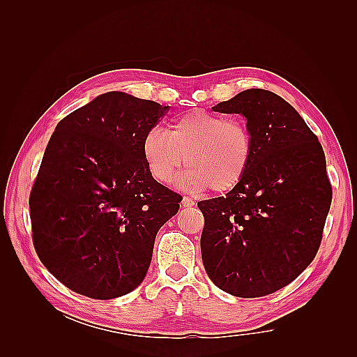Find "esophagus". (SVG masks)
Returning a JSON list of instances; mask_svg holds the SVG:
<instances>
[{
  "mask_svg": "<svg viewBox=\"0 0 357 357\" xmlns=\"http://www.w3.org/2000/svg\"><path fill=\"white\" fill-rule=\"evenodd\" d=\"M181 204L185 205V207H192V205H195V201H193V199L189 198V197H185V198H183Z\"/></svg>",
  "mask_w": 357,
  "mask_h": 357,
  "instance_id": "1",
  "label": "esophagus"
}]
</instances>
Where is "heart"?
Returning a JSON list of instances; mask_svg holds the SVG:
<instances>
[{"label": "heart", "mask_w": 357, "mask_h": 357, "mask_svg": "<svg viewBox=\"0 0 357 357\" xmlns=\"http://www.w3.org/2000/svg\"><path fill=\"white\" fill-rule=\"evenodd\" d=\"M143 156L158 181L169 185L188 162L180 178L190 192H228L247 174L255 156V137L244 119L193 110L177 117L169 131L150 128L143 138Z\"/></svg>", "instance_id": "obj_1"}]
</instances>
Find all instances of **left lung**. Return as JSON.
<instances>
[{
	"mask_svg": "<svg viewBox=\"0 0 357 357\" xmlns=\"http://www.w3.org/2000/svg\"><path fill=\"white\" fill-rule=\"evenodd\" d=\"M213 110L247 119L255 156L226 197L198 202L205 271L234 296L271 295L317 255L332 202L325 152L304 119L274 92L247 89Z\"/></svg>",
	"mask_w": 357,
	"mask_h": 357,
	"instance_id": "8db88e82",
	"label": "left lung"
}]
</instances>
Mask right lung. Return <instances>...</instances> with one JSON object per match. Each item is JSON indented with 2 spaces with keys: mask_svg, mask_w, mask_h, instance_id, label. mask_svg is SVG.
<instances>
[{
  "mask_svg": "<svg viewBox=\"0 0 357 357\" xmlns=\"http://www.w3.org/2000/svg\"><path fill=\"white\" fill-rule=\"evenodd\" d=\"M169 105L107 92L56 125L29 195L32 243L75 294L113 299L143 282L183 199L158 183L143 138Z\"/></svg>",
  "mask_w": 357,
  "mask_h": 357,
  "instance_id": "obj_1",
  "label": "right lung"
}]
</instances>
